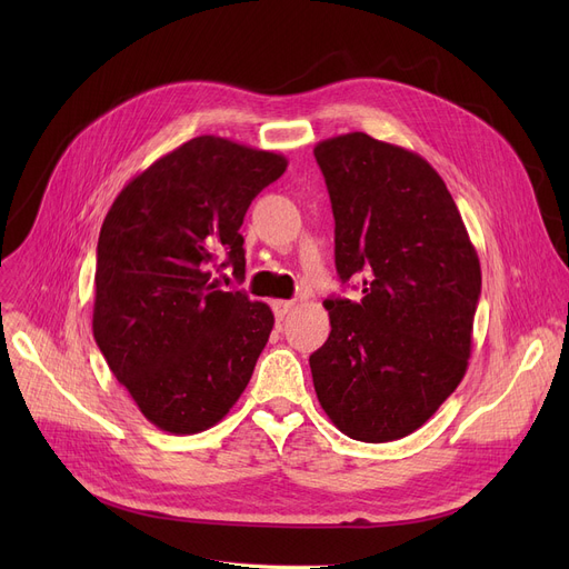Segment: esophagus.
I'll list each match as a JSON object with an SVG mask.
<instances>
[{
    "mask_svg": "<svg viewBox=\"0 0 569 569\" xmlns=\"http://www.w3.org/2000/svg\"><path fill=\"white\" fill-rule=\"evenodd\" d=\"M292 307H295V305H292L290 300H274V302H272V311H274V316H277L279 320H283Z\"/></svg>",
    "mask_w": 569,
    "mask_h": 569,
    "instance_id": "34e87169",
    "label": "esophagus"
}]
</instances>
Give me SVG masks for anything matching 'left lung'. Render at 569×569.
I'll return each instance as SVG.
<instances>
[{
    "label": "left lung",
    "mask_w": 569,
    "mask_h": 569,
    "mask_svg": "<svg viewBox=\"0 0 569 569\" xmlns=\"http://www.w3.org/2000/svg\"><path fill=\"white\" fill-rule=\"evenodd\" d=\"M335 212L341 281L362 302L325 300L332 332L311 357L318 401L352 440L420 429L468 369L480 258L442 177L420 154L362 131L313 147Z\"/></svg>",
    "instance_id": "8db88e82"
}]
</instances>
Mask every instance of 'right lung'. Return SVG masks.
<instances>
[{"label": "right lung", "instance_id": "add662e5", "mask_svg": "<svg viewBox=\"0 0 569 569\" xmlns=\"http://www.w3.org/2000/svg\"><path fill=\"white\" fill-rule=\"evenodd\" d=\"M288 159L219 136L179 144L119 191L101 226L97 346L149 422L174 436L221 422L274 327L264 302L226 292L244 274L239 232Z\"/></svg>", "mask_w": 569, "mask_h": 569}]
</instances>
